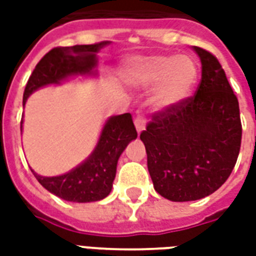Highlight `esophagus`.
Segmentation results:
<instances>
[{
	"mask_svg": "<svg viewBox=\"0 0 256 256\" xmlns=\"http://www.w3.org/2000/svg\"><path fill=\"white\" fill-rule=\"evenodd\" d=\"M145 123H146V119H145L144 115H137V116L134 118V124H136V128H137V132H142L145 128Z\"/></svg>",
	"mask_w": 256,
	"mask_h": 256,
	"instance_id": "34e87169",
	"label": "esophagus"
}]
</instances>
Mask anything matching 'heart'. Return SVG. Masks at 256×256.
Segmentation results:
<instances>
[{
    "mask_svg": "<svg viewBox=\"0 0 256 256\" xmlns=\"http://www.w3.org/2000/svg\"><path fill=\"white\" fill-rule=\"evenodd\" d=\"M128 82L138 88H156L154 104L159 110L182 102L198 80V66L189 56L158 54L128 64Z\"/></svg>",
    "mask_w": 256,
    "mask_h": 256,
    "instance_id": "heart-1",
    "label": "heart"
}]
</instances>
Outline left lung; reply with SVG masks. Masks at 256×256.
<instances>
[{"label":"left lung","instance_id":"obj_1","mask_svg":"<svg viewBox=\"0 0 256 256\" xmlns=\"http://www.w3.org/2000/svg\"><path fill=\"white\" fill-rule=\"evenodd\" d=\"M202 79L194 94L152 115L140 138L154 188L172 202L206 198L230 176L242 145L236 94L212 53L194 46Z\"/></svg>","mask_w":256,"mask_h":256}]
</instances>
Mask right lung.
I'll use <instances>...</instances> for the list:
<instances>
[{"mask_svg":"<svg viewBox=\"0 0 256 256\" xmlns=\"http://www.w3.org/2000/svg\"><path fill=\"white\" fill-rule=\"evenodd\" d=\"M106 44L108 41L53 48L38 62L30 75L23 102L41 86L58 84L70 75L92 74L96 66V52ZM136 138L137 130L132 114L118 115L106 123L94 152L80 166L58 177H41L34 172L32 174L44 188L67 202H97L110 194L116 174L118 159L128 142Z\"/></svg>","mask_w":256,"mask_h":256,"instance_id":"obj_1","label":"right lung"}]
</instances>
